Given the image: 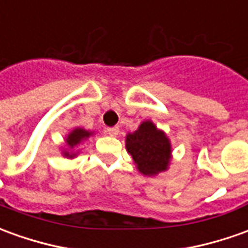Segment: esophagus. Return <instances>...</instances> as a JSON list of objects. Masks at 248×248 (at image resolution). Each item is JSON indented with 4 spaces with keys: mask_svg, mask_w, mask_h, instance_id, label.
<instances>
[{
    "mask_svg": "<svg viewBox=\"0 0 248 248\" xmlns=\"http://www.w3.org/2000/svg\"><path fill=\"white\" fill-rule=\"evenodd\" d=\"M106 133H107V134H108V136H111V137L118 136L119 127H118V126H114V127H107Z\"/></svg>",
    "mask_w": 248,
    "mask_h": 248,
    "instance_id": "34e87169",
    "label": "esophagus"
}]
</instances>
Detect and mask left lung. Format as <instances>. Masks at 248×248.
<instances>
[{
    "instance_id": "1",
    "label": "left lung",
    "mask_w": 248,
    "mask_h": 248,
    "mask_svg": "<svg viewBox=\"0 0 248 248\" xmlns=\"http://www.w3.org/2000/svg\"><path fill=\"white\" fill-rule=\"evenodd\" d=\"M126 149L131 154L138 170L143 174H157L168 168L170 143L150 121L126 137Z\"/></svg>"
}]
</instances>
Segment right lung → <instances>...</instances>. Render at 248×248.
<instances>
[{"mask_svg":"<svg viewBox=\"0 0 248 248\" xmlns=\"http://www.w3.org/2000/svg\"><path fill=\"white\" fill-rule=\"evenodd\" d=\"M91 136V133L90 131H86V130L83 129H75L72 133H71L68 138H67V143H68V146L70 148H74L76 146L79 142H82L84 138H88V137ZM64 155L65 157H74L75 154H71L68 152H64Z\"/></svg>","mask_w":248,"mask_h":248,"instance_id":"add662e5","label":"right lung"}]
</instances>
